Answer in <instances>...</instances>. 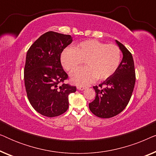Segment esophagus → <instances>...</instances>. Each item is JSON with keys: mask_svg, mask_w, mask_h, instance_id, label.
<instances>
[{"mask_svg": "<svg viewBox=\"0 0 156 156\" xmlns=\"http://www.w3.org/2000/svg\"><path fill=\"white\" fill-rule=\"evenodd\" d=\"M76 88H77V89H79V90H84V89H87L86 87H80V86H77L76 87Z\"/></svg>", "mask_w": 156, "mask_h": 156, "instance_id": "esophagus-1", "label": "esophagus"}]
</instances>
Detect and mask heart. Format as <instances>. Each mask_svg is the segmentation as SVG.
Instances as JSON below:
<instances>
[{
	"label": "heart",
	"instance_id": "heart-1",
	"mask_svg": "<svg viewBox=\"0 0 156 156\" xmlns=\"http://www.w3.org/2000/svg\"><path fill=\"white\" fill-rule=\"evenodd\" d=\"M121 59L118 46L96 40L83 41L75 48H66L61 55L62 65L69 73L76 71L84 62L86 64V67L72 76V82L79 86H85L96 78L102 80L110 77L119 68Z\"/></svg>",
	"mask_w": 156,
	"mask_h": 156
}]
</instances>
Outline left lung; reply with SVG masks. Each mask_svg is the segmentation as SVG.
Listing matches in <instances>:
<instances>
[{
    "label": "left lung",
    "mask_w": 156,
    "mask_h": 156,
    "mask_svg": "<svg viewBox=\"0 0 156 156\" xmlns=\"http://www.w3.org/2000/svg\"><path fill=\"white\" fill-rule=\"evenodd\" d=\"M123 53V59L116 72L99 86L93 87L95 99L89 109L99 118L108 119L122 112L129 104L136 82L133 59L128 49L116 40Z\"/></svg>",
    "instance_id": "obj_1"
}]
</instances>
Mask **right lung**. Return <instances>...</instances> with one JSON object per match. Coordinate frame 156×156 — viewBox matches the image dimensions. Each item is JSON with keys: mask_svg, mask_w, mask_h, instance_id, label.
<instances>
[{"mask_svg": "<svg viewBox=\"0 0 156 156\" xmlns=\"http://www.w3.org/2000/svg\"><path fill=\"white\" fill-rule=\"evenodd\" d=\"M72 42L71 35L49 31L27 50L24 69L27 98L34 109L47 117L64 114L69 107V94L76 91V87L64 83L68 75L60 61Z\"/></svg>", "mask_w": 156, "mask_h": 156, "instance_id": "right-lung-1", "label": "right lung"}]
</instances>
